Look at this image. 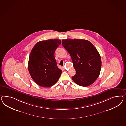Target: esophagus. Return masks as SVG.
Instances as JSON below:
<instances>
[{
  "mask_svg": "<svg viewBox=\"0 0 126 126\" xmlns=\"http://www.w3.org/2000/svg\"><path fill=\"white\" fill-rule=\"evenodd\" d=\"M63 68H65V66H63Z\"/></svg>",
  "mask_w": 126,
  "mask_h": 126,
  "instance_id": "esophagus-1",
  "label": "esophagus"
}]
</instances>
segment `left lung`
I'll list each match as a JSON object with an SVG mask.
<instances>
[{
    "label": "left lung",
    "mask_w": 126,
    "mask_h": 126,
    "mask_svg": "<svg viewBox=\"0 0 126 126\" xmlns=\"http://www.w3.org/2000/svg\"><path fill=\"white\" fill-rule=\"evenodd\" d=\"M62 44L70 54L76 74L72 80L78 85L87 87L99 77L101 60L97 49L85 39H63Z\"/></svg>",
    "instance_id": "left-lung-1"
}]
</instances>
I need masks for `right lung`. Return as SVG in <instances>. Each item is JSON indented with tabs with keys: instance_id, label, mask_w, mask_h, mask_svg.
Instances as JSON below:
<instances>
[{
	"instance_id": "obj_1",
	"label": "right lung",
	"mask_w": 126,
	"mask_h": 126,
	"mask_svg": "<svg viewBox=\"0 0 126 126\" xmlns=\"http://www.w3.org/2000/svg\"><path fill=\"white\" fill-rule=\"evenodd\" d=\"M61 44L59 39H49L37 42L29 56L28 69L32 78L43 87L52 86L58 81L62 73L58 68L54 52Z\"/></svg>"
}]
</instances>
